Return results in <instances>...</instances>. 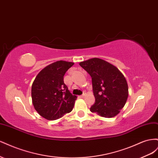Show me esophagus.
<instances>
[{
  "label": "esophagus",
  "mask_w": 158,
  "mask_h": 158,
  "mask_svg": "<svg viewBox=\"0 0 158 158\" xmlns=\"http://www.w3.org/2000/svg\"><path fill=\"white\" fill-rule=\"evenodd\" d=\"M85 93H84L82 95H80L79 96V98H84V96H85Z\"/></svg>",
  "instance_id": "esophagus-1"
}]
</instances>
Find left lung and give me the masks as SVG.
I'll list each match as a JSON object with an SVG mask.
<instances>
[{
    "instance_id": "1",
    "label": "left lung",
    "mask_w": 158,
    "mask_h": 158,
    "mask_svg": "<svg viewBox=\"0 0 158 158\" xmlns=\"http://www.w3.org/2000/svg\"><path fill=\"white\" fill-rule=\"evenodd\" d=\"M79 64L92 78L95 103L90 111L106 118L116 116L128 95L125 76L115 66L101 59L93 58Z\"/></svg>"
}]
</instances>
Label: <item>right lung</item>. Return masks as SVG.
I'll list each match as a JSON object with an SVG mask.
<instances>
[{
    "mask_svg": "<svg viewBox=\"0 0 158 158\" xmlns=\"http://www.w3.org/2000/svg\"><path fill=\"white\" fill-rule=\"evenodd\" d=\"M74 63L59 60L41 70L33 81L31 98L35 109L47 120H56L70 113L77 97L64 83V75Z\"/></svg>",
    "mask_w": 158,
    "mask_h": 158,
    "instance_id": "1",
    "label": "right lung"
}]
</instances>
